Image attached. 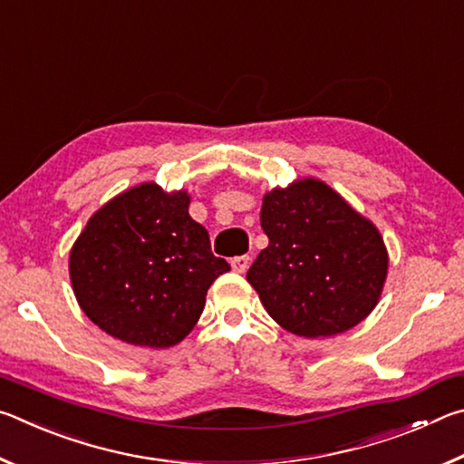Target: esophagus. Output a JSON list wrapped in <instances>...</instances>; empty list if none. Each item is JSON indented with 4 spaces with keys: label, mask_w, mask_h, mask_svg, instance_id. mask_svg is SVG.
<instances>
[{
    "label": "esophagus",
    "mask_w": 464,
    "mask_h": 464,
    "mask_svg": "<svg viewBox=\"0 0 464 464\" xmlns=\"http://www.w3.org/2000/svg\"><path fill=\"white\" fill-rule=\"evenodd\" d=\"M249 262H251L249 256H237L231 260V268L237 274H246L249 268Z\"/></svg>",
    "instance_id": "1"
}]
</instances>
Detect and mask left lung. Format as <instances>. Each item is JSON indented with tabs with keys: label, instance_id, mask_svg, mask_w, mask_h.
Segmentation results:
<instances>
[{
	"label": "left lung",
	"instance_id": "left-lung-1",
	"mask_svg": "<svg viewBox=\"0 0 464 464\" xmlns=\"http://www.w3.org/2000/svg\"><path fill=\"white\" fill-rule=\"evenodd\" d=\"M268 247L247 272L268 315L301 337L343 334L379 304L389 254L372 221L317 178L264 194Z\"/></svg>",
	"mask_w": 464,
	"mask_h": 464
}]
</instances>
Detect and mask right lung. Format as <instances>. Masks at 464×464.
Returning <instances> with one entry per match:
<instances>
[{"mask_svg": "<svg viewBox=\"0 0 464 464\" xmlns=\"http://www.w3.org/2000/svg\"><path fill=\"white\" fill-rule=\"evenodd\" d=\"M190 194L132 186L90 217L69 254L82 311L102 332L140 348H171L198 324L207 293L231 266L188 213Z\"/></svg>", "mask_w": 464, "mask_h": 464, "instance_id": "obj_1", "label": "right lung"}]
</instances>
